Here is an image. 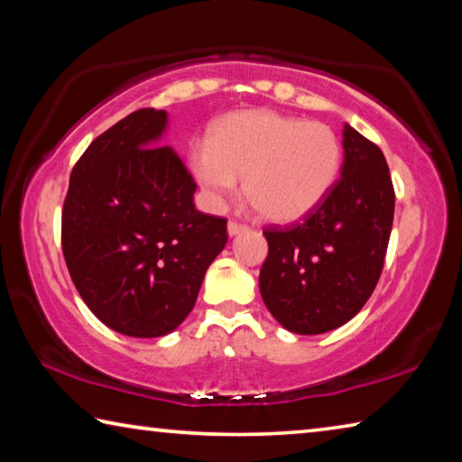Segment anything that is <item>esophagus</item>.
<instances>
[{
	"instance_id": "34e87169",
	"label": "esophagus",
	"mask_w": 462,
	"mask_h": 462,
	"mask_svg": "<svg viewBox=\"0 0 462 462\" xmlns=\"http://www.w3.org/2000/svg\"><path fill=\"white\" fill-rule=\"evenodd\" d=\"M246 230H248L246 224H240V222H236V220H230V222H228V234H230V236H238V234L246 232Z\"/></svg>"
}]
</instances>
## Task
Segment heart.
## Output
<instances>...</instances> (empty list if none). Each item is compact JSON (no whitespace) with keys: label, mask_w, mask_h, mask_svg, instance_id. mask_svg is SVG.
I'll list each match as a JSON object with an SVG mask.
<instances>
[{"label":"heart","mask_w":462,"mask_h":462,"mask_svg":"<svg viewBox=\"0 0 462 462\" xmlns=\"http://www.w3.org/2000/svg\"><path fill=\"white\" fill-rule=\"evenodd\" d=\"M191 173L216 206L245 177V193L263 217L300 220L318 208L340 173L342 148L330 126L273 109H245L217 120L208 148L191 151Z\"/></svg>","instance_id":"obj_1"}]
</instances>
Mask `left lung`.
<instances>
[{
  "label": "left lung",
  "instance_id": "obj_1",
  "mask_svg": "<svg viewBox=\"0 0 462 462\" xmlns=\"http://www.w3.org/2000/svg\"><path fill=\"white\" fill-rule=\"evenodd\" d=\"M340 179L318 208L269 226L259 287L289 332L324 334L353 319L374 291L385 261L395 193L381 148L344 124Z\"/></svg>",
  "mask_w": 462,
  "mask_h": 462
}]
</instances>
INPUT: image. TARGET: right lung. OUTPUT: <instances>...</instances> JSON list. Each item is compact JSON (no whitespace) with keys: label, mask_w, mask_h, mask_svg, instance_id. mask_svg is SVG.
Returning a JSON list of instances; mask_svg holds the SVG:
<instances>
[{"label":"right lung","mask_w":462,"mask_h":462,"mask_svg":"<svg viewBox=\"0 0 462 462\" xmlns=\"http://www.w3.org/2000/svg\"><path fill=\"white\" fill-rule=\"evenodd\" d=\"M169 116L144 107L77 161L62 206V254L77 291L112 330L159 338L181 326L228 240L195 209L185 162L161 146Z\"/></svg>","instance_id":"right-lung-1"}]
</instances>
